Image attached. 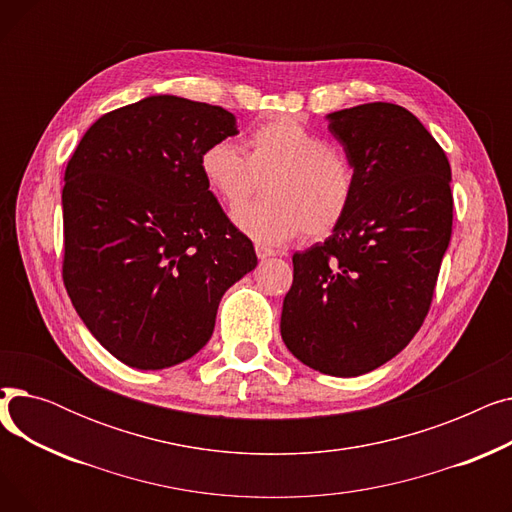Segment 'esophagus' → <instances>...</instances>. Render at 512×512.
<instances>
[{"label":"esophagus","instance_id":"1","mask_svg":"<svg viewBox=\"0 0 512 512\" xmlns=\"http://www.w3.org/2000/svg\"><path fill=\"white\" fill-rule=\"evenodd\" d=\"M255 253H257L259 259H267V257H274V255H276L274 249L265 247V245H255Z\"/></svg>","mask_w":512,"mask_h":512}]
</instances>
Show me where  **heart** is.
<instances>
[{
    "mask_svg": "<svg viewBox=\"0 0 512 512\" xmlns=\"http://www.w3.org/2000/svg\"><path fill=\"white\" fill-rule=\"evenodd\" d=\"M207 186L228 207L245 203L261 180L265 201L234 211V224L263 245H282L305 232L332 234L351 211L355 170L326 137L297 118L257 124L247 153L232 141H215L199 155Z\"/></svg>",
    "mask_w": 512,
    "mask_h": 512,
    "instance_id": "b5f03b06",
    "label": "heart"
}]
</instances>
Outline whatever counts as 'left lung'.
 Returning a JSON list of instances; mask_svg holds the SVG:
<instances>
[{
    "mask_svg": "<svg viewBox=\"0 0 512 512\" xmlns=\"http://www.w3.org/2000/svg\"><path fill=\"white\" fill-rule=\"evenodd\" d=\"M328 118L355 170V199L326 242L292 255L280 332L305 365L355 378L396 357L432 307L452 234L450 164L396 103Z\"/></svg>",
    "mask_w": 512,
    "mask_h": 512,
    "instance_id": "1",
    "label": "left lung"
}]
</instances>
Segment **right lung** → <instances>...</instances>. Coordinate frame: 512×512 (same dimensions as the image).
<instances>
[{"label": "right lung", "instance_id": "1", "mask_svg": "<svg viewBox=\"0 0 512 512\" xmlns=\"http://www.w3.org/2000/svg\"><path fill=\"white\" fill-rule=\"evenodd\" d=\"M234 134L220 105L153 95L101 116L68 161L64 286L89 332L130 367L199 353L224 292L255 270L251 238L199 170L201 151Z\"/></svg>", "mask_w": 512, "mask_h": 512}]
</instances>
